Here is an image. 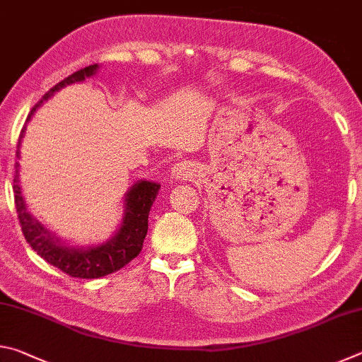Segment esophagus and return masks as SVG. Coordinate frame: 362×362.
Listing matches in <instances>:
<instances>
[{"instance_id":"esophagus-1","label":"esophagus","mask_w":362,"mask_h":362,"mask_svg":"<svg viewBox=\"0 0 362 362\" xmlns=\"http://www.w3.org/2000/svg\"><path fill=\"white\" fill-rule=\"evenodd\" d=\"M194 174H196V168H194V164L189 161H179L177 164H174V168H173L174 179L185 180V179H189V177H193Z\"/></svg>"}]
</instances>
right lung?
<instances>
[{
  "label": "right lung",
  "instance_id": "add662e5",
  "mask_svg": "<svg viewBox=\"0 0 362 362\" xmlns=\"http://www.w3.org/2000/svg\"><path fill=\"white\" fill-rule=\"evenodd\" d=\"M97 69H99L97 64L86 66V69L78 70L73 75L66 76L64 81L54 86L52 89H49L41 97V100L33 107L32 112H30L28 119L32 118L35 110L41 107L42 102H46L57 90L65 88L66 84L84 81L86 78L95 75ZM23 134H25V127H22L19 136V144H17L16 151L17 158H21V144ZM14 168L16 174L12 188H14L16 209L17 216H19L22 233L35 252L47 263L62 269L64 273L71 278L94 279L118 272L132 259H136L140 250H142L144 240L146 231H148V214L153 201H155L159 188H161L159 183L148 180H139L137 183H134L129 192L126 193L124 216H122L121 226L115 233V236L110 238L107 243H102L99 246L93 247H73L66 246L52 233H49L38 220L33 218V216H30L19 185V163H16Z\"/></svg>",
  "mask_w": 362,
  "mask_h": 362
}]
</instances>
